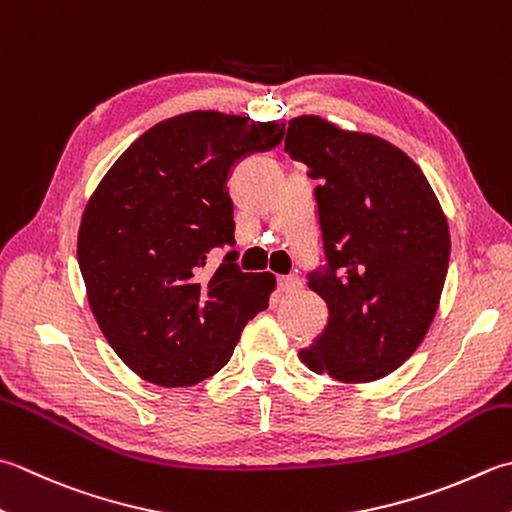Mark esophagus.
I'll return each instance as SVG.
<instances>
[{
  "instance_id": "obj_1",
  "label": "esophagus",
  "mask_w": 512,
  "mask_h": 512,
  "mask_svg": "<svg viewBox=\"0 0 512 512\" xmlns=\"http://www.w3.org/2000/svg\"><path fill=\"white\" fill-rule=\"evenodd\" d=\"M299 288H302V279H299L297 275L279 277V290H282V293H286V295H290V293H297Z\"/></svg>"
}]
</instances>
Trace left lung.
<instances>
[{"mask_svg":"<svg viewBox=\"0 0 512 512\" xmlns=\"http://www.w3.org/2000/svg\"><path fill=\"white\" fill-rule=\"evenodd\" d=\"M286 150L315 188L328 270L308 288L328 324L299 359L346 384L377 382L424 342L450 257L442 204L426 175L386 139L317 115L288 122Z\"/></svg>","mask_w":512,"mask_h":512,"instance_id":"8db88e82","label":"left lung"}]
</instances>
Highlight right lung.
Masks as SVG:
<instances>
[{"label": "right lung", "mask_w": 512, "mask_h": 512, "mask_svg": "<svg viewBox=\"0 0 512 512\" xmlns=\"http://www.w3.org/2000/svg\"><path fill=\"white\" fill-rule=\"evenodd\" d=\"M284 124L190 110L148 128L97 184L82 213L77 259L108 344L157 386L219 373L277 282L242 273L215 246L235 244L228 175L239 157L275 148Z\"/></svg>", "instance_id": "add662e5"}]
</instances>
